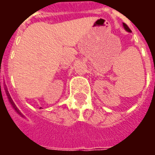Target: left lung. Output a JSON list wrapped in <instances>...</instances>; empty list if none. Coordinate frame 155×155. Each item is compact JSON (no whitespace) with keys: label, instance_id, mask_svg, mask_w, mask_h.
Listing matches in <instances>:
<instances>
[{"label":"left lung","instance_id":"obj_1","mask_svg":"<svg viewBox=\"0 0 155 155\" xmlns=\"http://www.w3.org/2000/svg\"><path fill=\"white\" fill-rule=\"evenodd\" d=\"M123 26H124V29H125V30H126V31H128V32H130V31H130V29L129 28L128 26H127L126 24H124V23H123Z\"/></svg>","mask_w":155,"mask_h":155}]
</instances>
